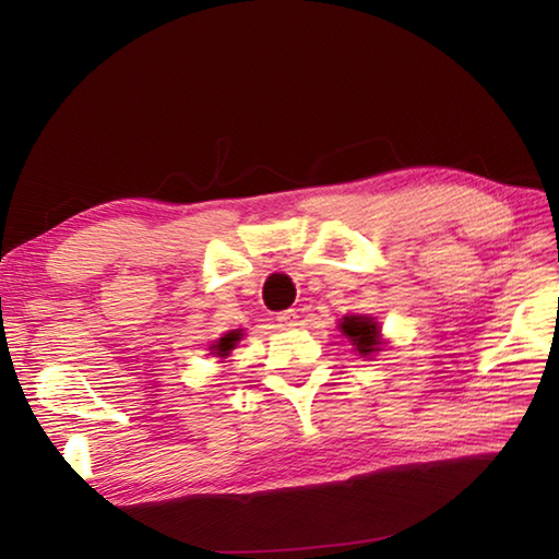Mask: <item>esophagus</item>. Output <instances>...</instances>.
<instances>
[{"mask_svg": "<svg viewBox=\"0 0 559 559\" xmlns=\"http://www.w3.org/2000/svg\"><path fill=\"white\" fill-rule=\"evenodd\" d=\"M276 320H278V323L283 325V328H290V325H296V320H298V313H296V310H281V313L276 316Z\"/></svg>", "mask_w": 559, "mask_h": 559, "instance_id": "34e87169", "label": "esophagus"}]
</instances>
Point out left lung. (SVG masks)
<instances>
[{
  "mask_svg": "<svg viewBox=\"0 0 559 559\" xmlns=\"http://www.w3.org/2000/svg\"><path fill=\"white\" fill-rule=\"evenodd\" d=\"M340 330L353 340L359 355H370L380 347V328H377L374 320L362 318V316H347L340 323Z\"/></svg>",
  "mask_w": 559,
  "mask_h": 559,
  "instance_id": "obj_1",
  "label": "left lung"
}]
</instances>
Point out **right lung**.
<instances>
[{
  "instance_id": "1",
  "label": "right lung",
  "mask_w": 559,
  "mask_h": 559,
  "mask_svg": "<svg viewBox=\"0 0 559 559\" xmlns=\"http://www.w3.org/2000/svg\"><path fill=\"white\" fill-rule=\"evenodd\" d=\"M239 335H241V333H226V335L219 340V343L214 345V355H216V357H226V355H229V349L241 340Z\"/></svg>"
}]
</instances>
